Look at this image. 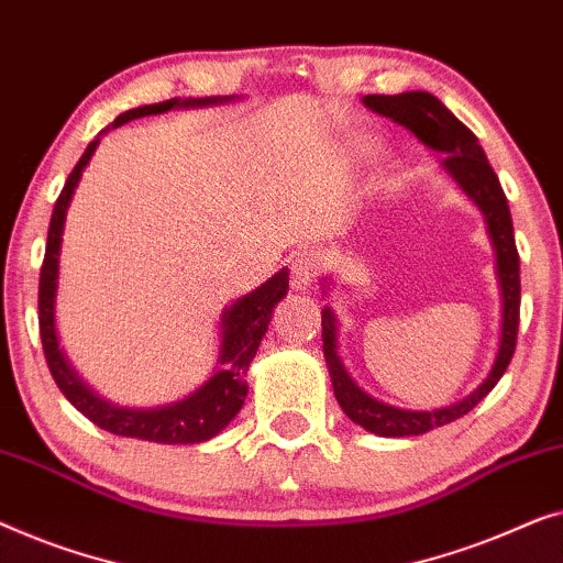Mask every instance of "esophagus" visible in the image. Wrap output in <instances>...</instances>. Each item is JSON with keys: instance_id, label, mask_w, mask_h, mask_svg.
Masks as SVG:
<instances>
[{"instance_id": "esophagus-1", "label": "esophagus", "mask_w": 563, "mask_h": 563, "mask_svg": "<svg viewBox=\"0 0 563 563\" xmlns=\"http://www.w3.org/2000/svg\"><path fill=\"white\" fill-rule=\"evenodd\" d=\"M323 252L316 247H303L298 250L290 260V285L296 290H306L319 280V275L323 273Z\"/></svg>"}]
</instances>
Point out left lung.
<instances>
[{"instance_id": "obj_1", "label": "left lung", "mask_w": 563, "mask_h": 563, "mask_svg": "<svg viewBox=\"0 0 563 563\" xmlns=\"http://www.w3.org/2000/svg\"><path fill=\"white\" fill-rule=\"evenodd\" d=\"M372 112L390 117L393 122L408 126L418 140L426 145L443 153L441 163L456 184L472 196L474 203L485 213L489 240H493L495 255H497V278H500L503 288V336H500V352H497L495 367L489 377L474 390L470 398H464L456 406L441 408V410H426V413H416V410H400L385 402L372 400L364 395L357 385L346 375L342 362L336 357V323L329 308L321 311V339H323V357L329 364L331 385H334V395L339 406L354 423L367 429L377 437H421L439 426H446L456 418L470 413L482 398H487L489 390L500 383V377L508 369V364L516 354L518 344V323H520V257L516 247V234H512V219L510 206L505 199V191L500 186V178L489 165L485 150L479 147L477 137L466 124L456 120L446 107L441 104L437 97L426 91H408V93H369L364 97Z\"/></svg>"}]
</instances>
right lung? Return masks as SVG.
Masks as SVG:
<instances>
[{"label": "right lung", "instance_id": "right-lung-1", "mask_svg": "<svg viewBox=\"0 0 563 563\" xmlns=\"http://www.w3.org/2000/svg\"><path fill=\"white\" fill-rule=\"evenodd\" d=\"M221 99H168L161 104H147L130 109L117 117L112 126H120L130 120H140L147 114H163L173 107H196V104H213ZM99 145V137L86 147L81 161L70 170V176L63 186V191L55 201L51 227H47V244L45 257L41 267V288H37V321H41V342L43 354L47 362V369L58 385V390L66 395L70 406L97 423L99 429L117 437H130L142 441L155 443H201L206 439L217 437L232 418L240 413L244 398H247V369L250 362L255 360L257 346L263 342L267 323H271V313L278 300L288 292V273L280 271L273 275L271 280L252 290L250 296L234 300L232 308H227L221 327H224V336H221V360L219 369L209 377V383L199 387L191 398L173 402V406L155 408V410H130V408H114L97 398L91 390L78 383L74 372L63 360L55 342L53 329V298H55V278H58V250H60V234H63V219H66V209L74 188L81 178V170L86 163L91 161L93 150Z\"/></svg>", "mask_w": 563, "mask_h": 563}]
</instances>
